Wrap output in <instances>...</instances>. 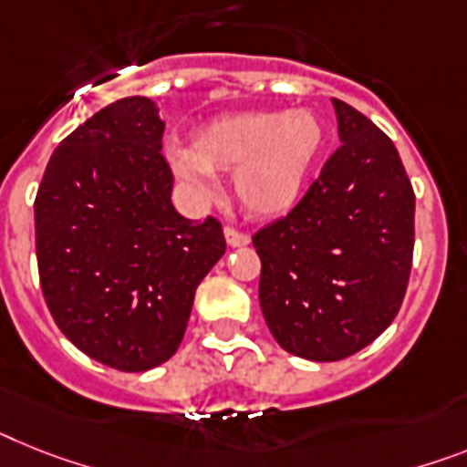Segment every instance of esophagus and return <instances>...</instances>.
<instances>
[{
  "mask_svg": "<svg viewBox=\"0 0 467 467\" xmlns=\"http://www.w3.org/2000/svg\"><path fill=\"white\" fill-rule=\"evenodd\" d=\"M225 240L230 246H246L249 244V234L237 230V227H225Z\"/></svg>",
  "mask_w": 467,
  "mask_h": 467,
  "instance_id": "34e87169",
  "label": "esophagus"
}]
</instances>
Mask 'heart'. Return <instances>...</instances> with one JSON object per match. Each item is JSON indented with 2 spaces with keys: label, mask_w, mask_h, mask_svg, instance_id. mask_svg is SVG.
Returning <instances> with one entry per match:
<instances>
[{
  "label": "heart",
  "mask_w": 467,
  "mask_h": 467,
  "mask_svg": "<svg viewBox=\"0 0 467 467\" xmlns=\"http://www.w3.org/2000/svg\"><path fill=\"white\" fill-rule=\"evenodd\" d=\"M325 130L311 111H252L225 116L194 135L175 168L209 190V173H234V194L249 213L292 209L323 149Z\"/></svg>",
  "instance_id": "heart-1"
}]
</instances>
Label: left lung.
Returning a JSON list of instances; mask_svg holds the SVG:
<instances>
[{
    "label": "left lung",
    "instance_id": "1",
    "mask_svg": "<svg viewBox=\"0 0 467 467\" xmlns=\"http://www.w3.org/2000/svg\"><path fill=\"white\" fill-rule=\"evenodd\" d=\"M342 144L287 215L252 237L258 301L285 351L342 360L397 318L415 244V194L378 125L332 99Z\"/></svg>",
    "mask_w": 467,
    "mask_h": 467
}]
</instances>
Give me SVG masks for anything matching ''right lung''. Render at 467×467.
<instances>
[{
  "label": "right lung",
  "mask_w": 467,
  "mask_h": 467,
  "mask_svg": "<svg viewBox=\"0 0 467 467\" xmlns=\"http://www.w3.org/2000/svg\"><path fill=\"white\" fill-rule=\"evenodd\" d=\"M163 130L147 97L113 101L61 140L35 197L54 323L82 354L123 373L178 351L199 282L225 254L218 218L175 211Z\"/></svg>",
  "instance_id": "1"
}]
</instances>
